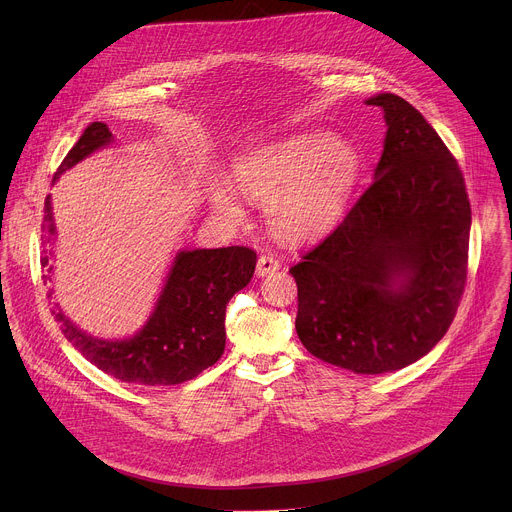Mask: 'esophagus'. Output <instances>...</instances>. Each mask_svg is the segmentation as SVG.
I'll return each instance as SVG.
<instances>
[{
	"label": "esophagus",
	"instance_id": "34e87169",
	"mask_svg": "<svg viewBox=\"0 0 512 512\" xmlns=\"http://www.w3.org/2000/svg\"><path fill=\"white\" fill-rule=\"evenodd\" d=\"M277 269H279V261L271 253H263L259 257V261H257V275L259 277H265V275H269V273H273Z\"/></svg>",
	"mask_w": 512,
	"mask_h": 512
}]
</instances>
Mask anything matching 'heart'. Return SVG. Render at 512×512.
<instances>
[{
    "mask_svg": "<svg viewBox=\"0 0 512 512\" xmlns=\"http://www.w3.org/2000/svg\"><path fill=\"white\" fill-rule=\"evenodd\" d=\"M362 158L356 145L326 129L283 135L243 154L233 176L255 198H267L271 227L289 241H310L344 216L356 190ZM214 202L233 210L227 192Z\"/></svg>",
    "mask_w": 512,
    "mask_h": 512,
    "instance_id": "obj_1",
    "label": "heart"
}]
</instances>
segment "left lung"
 Here are the masks:
<instances>
[{
  "instance_id": "left-lung-1",
  "label": "left lung",
  "mask_w": 512,
  "mask_h": 512,
  "mask_svg": "<svg viewBox=\"0 0 512 512\" xmlns=\"http://www.w3.org/2000/svg\"><path fill=\"white\" fill-rule=\"evenodd\" d=\"M364 103L387 123L375 180L289 273L308 352L383 375L448 332L466 285L472 212L458 162L423 115L393 93Z\"/></svg>"
}]
</instances>
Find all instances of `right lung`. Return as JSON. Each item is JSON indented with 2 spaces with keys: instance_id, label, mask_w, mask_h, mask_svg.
Segmentation results:
<instances>
[{
  "instance_id": "obj_1",
  "label": "right lung",
  "mask_w": 512,
  "mask_h": 512,
  "mask_svg": "<svg viewBox=\"0 0 512 512\" xmlns=\"http://www.w3.org/2000/svg\"><path fill=\"white\" fill-rule=\"evenodd\" d=\"M113 143V133L101 121L87 125L79 141L62 160L52 184L72 166ZM44 281L54 279L50 265L56 241L52 200L46 196L42 223ZM257 253L247 247L178 251L164 287L145 322L133 336L103 340L87 334L64 316L56 304V320L64 338L103 373L148 387L180 385L198 377L225 352V312L229 300L253 277ZM48 294L52 296L54 289Z\"/></svg>"
}]
</instances>
